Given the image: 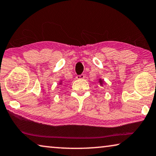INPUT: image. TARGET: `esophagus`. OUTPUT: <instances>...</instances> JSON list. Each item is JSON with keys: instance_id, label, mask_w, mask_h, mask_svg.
I'll use <instances>...</instances> for the list:
<instances>
[{"instance_id": "1", "label": "esophagus", "mask_w": 156, "mask_h": 156, "mask_svg": "<svg viewBox=\"0 0 156 156\" xmlns=\"http://www.w3.org/2000/svg\"><path fill=\"white\" fill-rule=\"evenodd\" d=\"M85 77V76H84V74H80V75H77L76 76V79H77V80H82V79H83Z\"/></svg>"}]
</instances>
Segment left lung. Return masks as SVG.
Returning <instances> with one entry per match:
<instances>
[{
    "instance_id": "8db88e82",
    "label": "left lung",
    "mask_w": 156,
    "mask_h": 156,
    "mask_svg": "<svg viewBox=\"0 0 156 156\" xmlns=\"http://www.w3.org/2000/svg\"><path fill=\"white\" fill-rule=\"evenodd\" d=\"M98 82H99V83H100V85L101 86V87L103 86V84H104V83H105V82L102 80V79H99Z\"/></svg>"
}]
</instances>
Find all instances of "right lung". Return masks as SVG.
<instances>
[{"instance_id": "obj_1", "label": "right lung", "mask_w": 156, "mask_h": 156, "mask_svg": "<svg viewBox=\"0 0 156 156\" xmlns=\"http://www.w3.org/2000/svg\"><path fill=\"white\" fill-rule=\"evenodd\" d=\"M60 84H62V82H60Z\"/></svg>"}]
</instances>
